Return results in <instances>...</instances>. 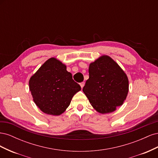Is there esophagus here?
I'll use <instances>...</instances> for the list:
<instances>
[{
    "label": "esophagus",
    "instance_id": "1",
    "mask_svg": "<svg viewBox=\"0 0 158 158\" xmlns=\"http://www.w3.org/2000/svg\"><path fill=\"white\" fill-rule=\"evenodd\" d=\"M84 84H85V83L84 82H81L80 84V86H81V88H83V87L84 86Z\"/></svg>",
    "mask_w": 158,
    "mask_h": 158
}]
</instances>
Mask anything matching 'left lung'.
Listing matches in <instances>:
<instances>
[{"mask_svg": "<svg viewBox=\"0 0 158 158\" xmlns=\"http://www.w3.org/2000/svg\"><path fill=\"white\" fill-rule=\"evenodd\" d=\"M83 92L94 109L101 113L114 111L128 92L127 75L111 58L102 56L89 66V79Z\"/></svg>", "mask_w": 158, "mask_h": 158, "instance_id": "1", "label": "left lung"}]
</instances>
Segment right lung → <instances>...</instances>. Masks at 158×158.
I'll list each match as a JSON object with an SVG mask.
<instances>
[{
    "label": "right lung",
    "instance_id": "add662e5",
    "mask_svg": "<svg viewBox=\"0 0 158 158\" xmlns=\"http://www.w3.org/2000/svg\"><path fill=\"white\" fill-rule=\"evenodd\" d=\"M33 101L45 113L59 115L70 103L72 98L81 90L66 66L55 58L43 64L29 82Z\"/></svg>",
    "mask_w": 158,
    "mask_h": 158
}]
</instances>
